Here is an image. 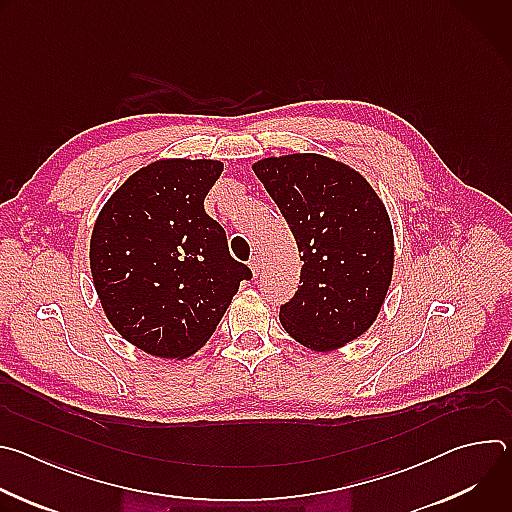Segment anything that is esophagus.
Segmentation results:
<instances>
[{
    "label": "esophagus",
    "mask_w": 512,
    "mask_h": 512,
    "mask_svg": "<svg viewBox=\"0 0 512 512\" xmlns=\"http://www.w3.org/2000/svg\"><path fill=\"white\" fill-rule=\"evenodd\" d=\"M249 267H251V271H253V275L257 277L259 275V271H261V259L255 255V257H251V261H249Z\"/></svg>",
    "instance_id": "1"
}]
</instances>
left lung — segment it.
<instances>
[{
	"label": "left lung",
	"mask_w": 512,
	"mask_h": 512,
	"mask_svg": "<svg viewBox=\"0 0 512 512\" xmlns=\"http://www.w3.org/2000/svg\"><path fill=\"white\" fill-rule=\"evenodd\" d=\"M302 253L296 296L279 310L283 330L314 352L367 332L393 279L389 212L360 172L322 154L267 156L253 164Z\"/></svg>",
	"instance_id": "obj_1"
}]
</instances>
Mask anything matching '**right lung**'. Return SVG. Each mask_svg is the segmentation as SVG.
<instances>
[{
  "label": "right lung",
  "mask_w": 512,
  "mask_h": 512,
  "mask_svg": "<svg viewBox=\"0 0 512 512\" xmlns=\"http://www.w3.org/2000/svg\"><path fill=\"white\" fill-rule=\"evenodd\" d=\"M221 172V160H156L133 172L97 216L93 285L111 326L145 354L182 360L198 352L251 277L204 212Z\"/></svg>",
  "instance_id": "add662e5"
}]
</instances>
